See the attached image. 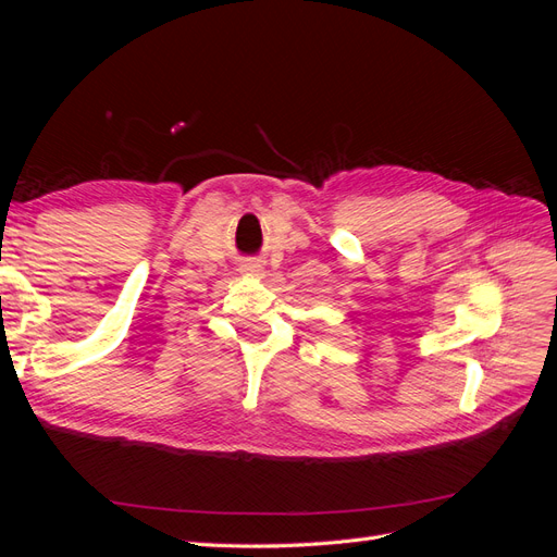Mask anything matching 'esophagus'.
<instances>
[{
  "mask_svg": "<svg viewBox=\"0 0 557 557\" xmlns=\"http://www.w3.org/2000/svg\"><path fill=\"white\" fill-rule=\"evenodd\" d=\"M244 272H246V276H252V278H262V276L267 274L264 267H262L260 262H256V260L246 262V264H244Z\"/></svg>",
  "mask_w": 557,
  "mask_h": 557,
  "instance_id": "34e87169",
  "label": "esophagus"
}]
</instances>
